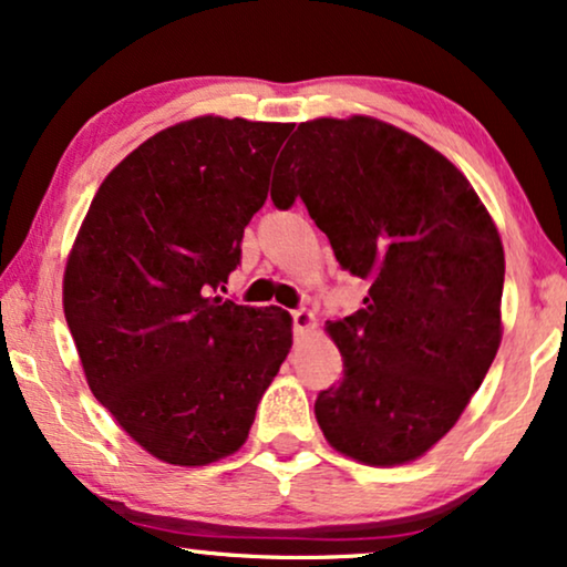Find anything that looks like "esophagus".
Segmentation results:
<instances>
[{
  "label": "esophagus",
  "instance_id": "obj_1",
  "mask_svg": "<svg viewBox=\"0 0 567 567\" xmlns=\"http://www.w3.org/2000/svg\"><path fill=\"white\" fill-rule=\"evenodd\" d=\"M291 317L297 336H305V332L315 324V312H309V309H297V312H291Z\"/></svg>",
  "mask_w": 567,
  "mask_h": 567
}]
</instances>
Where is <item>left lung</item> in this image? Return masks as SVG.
Here are the masks:
<instances>
[{
    "label": "left lung",
    "instance_id": "obj_1",
    "mask_svg": "<svg viewBox=\"0 0 567 567\" xmlns=\"http://www.w3.org/2000/svg\"><path fill=\"white\" fill-rule=\"evenodd\" d=\"M278 208L301 198L363 309L324 324L343 379L320 392L328 444L369 467L431 452L480 390L503 338L506 258L493 216L454 162L371 115L299 123Z\"/></svg>",
    "mask_w": 567,
    "mask_h": 567
}]
</instances>
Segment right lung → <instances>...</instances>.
<instances>
[{
	"instance_id": "obj_1",
	"label": "right lung",
	"mask_w": 567,
	"mask_h": 567,
	"mask_svg": "<svg viewBox=\"0 0 567 567\" xmlns=\"http://www.w3.org/2000/svg\"><path fill=\"white\" fill-rule=\"evenodd\" d=\"M289 134L221 115L162 128L100 183L69 250L64 315L84 379L165 464L239 452L291 351L286 309L216 297Z\"/></svg>"
}]
</instances>
